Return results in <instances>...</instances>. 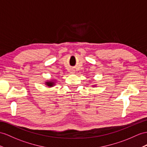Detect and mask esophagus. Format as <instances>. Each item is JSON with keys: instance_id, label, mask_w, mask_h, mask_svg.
I'll use <instances>...</instances> for the list:
<instances>
[{"instance_id": "esophagus-1", "label": "esophagus", "mask_w": 147, "mask_h": 147, "mask_svg": "<svg viewBox=\"0 0 147 147\" xmlns=\"http://www.w3.org/2000/svg\"><path fill=\"white\" fill-rule=\"evenodd\" d=\"M70 73H72V74H74V73H75V71H74V69H71V71H70Z\"/></svg>"}]
</instances>
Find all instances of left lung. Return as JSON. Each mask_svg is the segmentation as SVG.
Segmentation results:
<instances>
[{
    "mask_svg": "<svg viewBox=\"0 0 147 147\" xmlns=\"http://www.w3.org/2000/svg\"><path fill=\"white\" fill-rule=\"evenodd\" d=\"M96 85H92V86H94H94H96Z\"/></svg>",
    "mask_w": 147,
    "mask_h": 147,
    "instance_id": "left-lung-1",
    "label": "left lung"
}]
</instances>
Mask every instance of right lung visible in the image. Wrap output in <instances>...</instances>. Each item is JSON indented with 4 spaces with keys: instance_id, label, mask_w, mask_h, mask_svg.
Returning a JSON list of instances; mask_svg holds the SVG:
<instances>
[{
    "instance_id": "obj_1",
    "label": "right lung",
    "mask_w": 147,
    "mask_h": 147,
    "mask_svg": "<svg viewBox=\"0 0 147 147\" xmlns=\"http://www.w3.org/2000/svg\"><path fill=\"white\" fill-rule=\"evenodd\" d=\"M56 81L55 80H52L51 81H47L45 82V85H46L47 87H49V88H52L53 87V86L56 84Z\"/></svg>"
}]
</instances>
